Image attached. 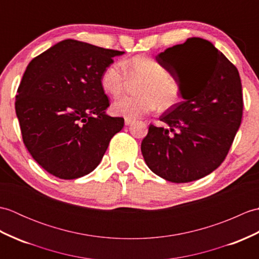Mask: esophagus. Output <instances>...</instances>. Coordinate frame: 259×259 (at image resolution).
<instances>
[{
  "label": "esophagus",
  "mask_w": 259,
  "mask_h": 259,
  "mask_svg": "<svg viewBox=\"0 0 259 259\" xmlns=\"http://www.w3.org/2000/svg\"><path fill=\"white\" fill-rule=\"evenodd\" d=\"M135 122V120L134 119H130V118H125L124 119V123H125V125H130V124H133Z\"/></svg>",
  "instance_id": "esophagus-1"
}]
</instances>
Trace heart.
Returning <instances> with one entry per match:
<instances>
[{"instance_id":"heart-1","label":"heart","mask_w":259,"mask_h":259,"mask_svg":"<svg viewBox=\"0 0 259 259\" xmlns=\"http://www.w3.org/2000/svg\"><path fill=\"white\" fill-rule=\"evenodd\" d=\"M128 76L142 79L138 96H124L113 103L114 114L136 119L152 111L157 107L168 109L179 101L181 89L177 81L168 75L167 70L155 58L136 56L121 63L114 61L102 71V90L112 97L123 91Z\"/></svg>"}]
</instances>
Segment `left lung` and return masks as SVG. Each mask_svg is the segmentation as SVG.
<instances>
[{
  "instance_id": "8db88e82",
  "label": "left lung",
  "mask_w": 259,
  "mask_h": 259,
  "mask_svg": "<svg viewBox=\"0 0 259 259\" xmlns=\"http://www.w3.org/2000/svg\"><path fill=\"white\" fill-rule=\"evenodd\" d=\"M180 85L183 101L160 115L168 125H149L141 142L147 166L171 183H190L221 166L243 117L237 68L200 37L168 48L156 57Z\"/></svg>"
}]
</instances>
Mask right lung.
<instances>
[{
  "label": "right lung",
  "instance_id": "add662e5",
  "mask_svg": "<svg viewBox=\"0 0 259 259\" xmlns=\"http://www.w3.org/2000/svg\"><path fill=\"white\" fill-rule=\"evenodd\" d=\"M123 51L76 40L48 49L27 65L15 112L32 158L60 179L93 171L124 119L110 117L102 71Z\"/></svg>",
  "mask_w": 259,
  "mask_h": 259
}]
</instances>
